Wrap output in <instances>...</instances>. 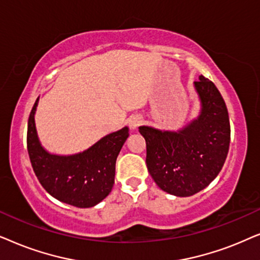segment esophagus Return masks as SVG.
Segmentation results:
<instances>
[{
	"instance_id": "obj_1",
	"label": "esophagus",
	"mask_w": 260,
	"mask_h": 260,
	"mask_svg": "<svg viewBox=\"0 0 260 260\" xmlns=\"http://www.w3.org/2000/svg\"><path fill=\"white\" fill-rule=\"evenodd\" d=\"M141 122H143V120H141V117L139 115H134L129 119V121H128V123H129V128L131 129H137L138 127L140 126Z\"/></svg>"
}]
</instances>
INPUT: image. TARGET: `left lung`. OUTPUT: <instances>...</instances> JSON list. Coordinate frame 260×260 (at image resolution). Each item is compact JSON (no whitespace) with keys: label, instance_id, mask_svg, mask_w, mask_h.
<instances>
[{"label":"left lung","instance_id":"8db88e82","mask_svg":"<svg viewBox=\"0 0 260 260\" xmlns=\"http://www.w3.org/2000/svg\"><path fill=\"white\" fill-rule=\"evenodd\" d=\"M201 109L177 131L140 126L146 140V165L159 188L188 197L208 186L222 169L231 141L230 117L220 91L208 78L193 82Z\"/></svg>","mask_w":260,"mask_h":260}]
</instances>
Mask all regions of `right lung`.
Wrapping results in <instances>:
<instances>
[{"label":"right lung","instance_id":"1","mask_svg":"<svg viewBox=\"0 0 260 260\" xmlns=\"http://www.w3.org/2000/svg\"><path fill=\"white\" fill-rule=\"evenodd\" d=\"M39 98L29 114L27 148L33 170L44 189L60 202L90 208L99 205L112 191L115 178L116 158L129 128L109 133L86 150L75 154H55L41 145L36 128Z\"/></svg>","mask_w":260,"mask_h":260}]
</instances>
